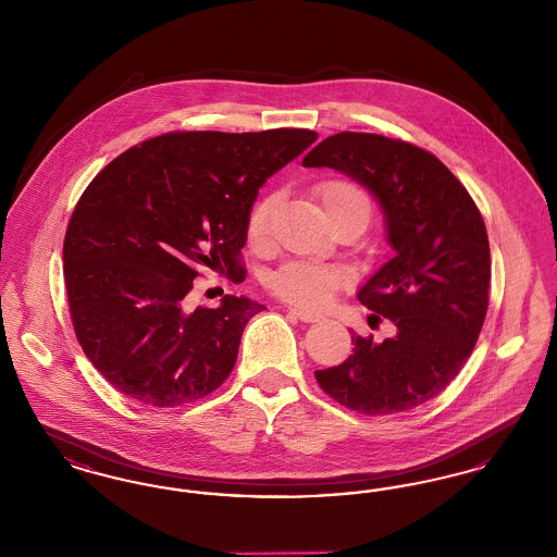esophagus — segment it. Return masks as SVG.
<instances>
[{
    "instance_id": "1",
    "label": "esophagus",
    "mask_w": 557,
    "mask_h": 557,
    "mask_svg": "<svg viewBox=\"0 0 557 557\" xmlns=\"http://www.w3.org/2000/svg\"><path fill=\"white\" fill-rule=\"evenodd\" d=\"M290 313L294 318L305 321V323H315L319 319H323L315 311H309V309H302V307H290Z\"/></svg>"
}]
</instances>
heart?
<instances>
[{"instance_id":"1","label":"heart","mask_w":557,"mask_h":557,"mask_svg":"<svg viewBox=\"0 0 557 557\" xmlns=\"http://www.w3.org/2000/svg\"><path fill=\"white\" fill-rule=\"evenodd\" d=\"M319 198L323 209L338 207V205H361L370 211L368 196L355 184H348V182H325L319 187ZM269 212H271V200H263L252 209L248 216L250 238L257 242L265 238L269 230ZM345 280V273L336 267L296 261L273 273L269 284H271V290L288 302L319 307V305H325L336 292L343 288Z\"/></svg>"}]
</instances>
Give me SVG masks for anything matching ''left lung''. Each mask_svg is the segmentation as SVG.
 Listing matches in <instances>:
<instances>
[{
	"mask_svg": "<svg viewBox=\"0 0 557 557\" xmlns=\"http://www.w3.org/2000/svg\"><path fill=\"white\" fill-rule=\"evenodd\" d=\"M302 166H327L366 187L393 248L357 298L397 334L373 343L352 332V355L315 371L319 386L368 416L413 409L449 386L482 330L491 282L482 214L434 154L384 135L336 133Z\"/></svg>",
	"mask_w": 557,
	"mask_h": 557,
	"instance_id": "left-lung-1",
	"label": "left lung"
}]
</instances>
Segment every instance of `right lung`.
I'll list each match as a JSON object with an SVG mask.
<instances>
[{"mask_svg": "<svg viewBox=\"0 0 557 557\" xmlns=\"http://www.w3.org/2000/svg\"><path fill=\"white\" fill-rule=\"evenodd\" d=\"M318 133H166L133 146L83 191L64 238V282L83 352L123 395L177 407L232 373L265 305L225 294L186 307L202 267L244 280L239 250L267 180Z\"/></svg>", "mask_w": 557, "mask_h": 557, "instance_id": "add662e5", "label": "right lung"}]
</instances>
